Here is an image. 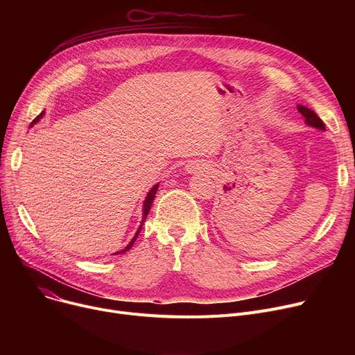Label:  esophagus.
<instances>
[{
  "instance_id": "1",
  "label": "esophagus",
  "mask_w": 355,
  "mask_h": 355,
  "mask_svg": "<svg viewBox=\"0 0 355 355\" xmlns=\"http://www.w3.org/2000/svg\"><path fill=\"white\" fill-rule=\"evenodd\" d=\"M189 170H190V171H196V170H197V165H194V164L189 165Z\"/></svg>"
}]
</instances>
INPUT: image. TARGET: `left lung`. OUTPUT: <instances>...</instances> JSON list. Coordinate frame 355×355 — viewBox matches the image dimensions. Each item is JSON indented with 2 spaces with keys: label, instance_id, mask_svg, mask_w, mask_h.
<instances>
[{
  "label": "left lung",
  "instance_id": "1",
  "mask_svg": "<svg viewBox=\"0 0 355 355\" xmlns=\"http://www.w3.org/2000/svg\"><path fill=\"white\" fill-rule=\"evenodd\" d=\"M297 110L301 112V115L305 118V122L311 126H315V128H320V129H325V123L322 122V119L315 114L313 110L305 107V106H297Z\"/></svg>",
  "mask_w": 355,
  "mask_h": 355
}]
</instances>
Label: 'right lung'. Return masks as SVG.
Wrapping results in <instances>:
<instances>
[{
  "instance_id": "right-lung-1",
  "label": "right lung",
  "mask_w": 355,
  "mask_h": 355,
  "mask_svg": "<svg viewBox=\"0 0 355 355\" xmlns=\"http://www.w3.org/2000/svg\"><path fill=\"white\" fill-rule=\"evenodd\" d=\"M42 116H43V112H42V114L31 122V125H34V123H35L37 121H39ZM31 125H30V126H31ZM157 190H158V184H157V185H154V189L148 193V196H146V198H145V202H144V218H142V223H141V226H139V229H138L137 234L134 236V239H132V240H130V243H129L123 250H121V252H118V253H125V252H128L130 248H132V245L135 243V240H137V237H138V234H139V232H141V229H142L144 221H145V218H146V216H148V213H149V209H151V206H153V201H154V198H155Z\"/></svg>"
}]
</instances>
